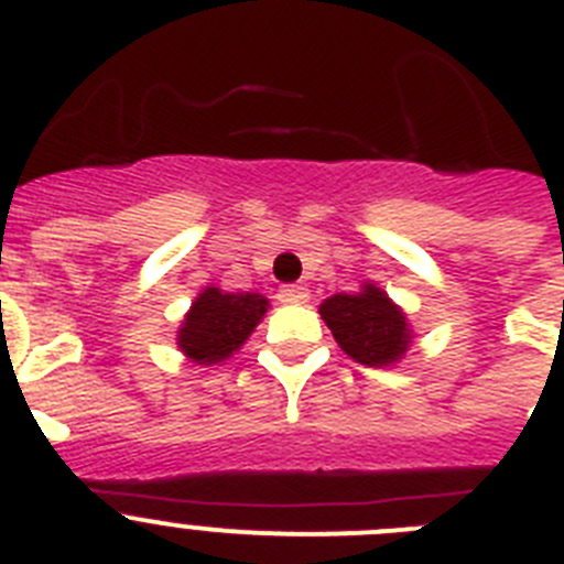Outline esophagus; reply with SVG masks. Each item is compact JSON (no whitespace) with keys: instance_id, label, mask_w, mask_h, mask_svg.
Instances as JSON below:
<instances>
[{"instance_id":"obj_1","label":"esophagus","mask_w":564,"mask_h":564,"mask_svg":"<svg viewBox=\"0 0 564 564\" xmlns=\"http://www.w3.org/2000/svg\"><path fill=\"white\" fill-rule=\"evenodd\" d=\"M276 299L282 305H305L307 299H311V291L305 285H285L276 293Z\"/></svg>"}]
</instances>
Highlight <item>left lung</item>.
<instances>
[{"mask_svg":"<svg viewBox=\"0 0 564 564\" xmlns=\"http://www.w3.org/2000/svg\"><path fill=\"white\" fill-rule=\"evenodd\" d=\"M333 338L347 356L367 367H392L412 347L410 318L376 282L358 293H336L318 305Z\"/></svg>","mask_w":564,"mask_h":564,"instance_id":"8db88e82","label":"left lung"}]
</instances>
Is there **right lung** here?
Masks as SVG:
<instances>
[{
    "mask_svg": "<svg viewBox=\"0 0 564 564\" xmlns=\"http://www.w3.org/2000/svg\"><path fill=\"white\" fill-rule=\"evenodd\" d=\"M271 302L262 293H228L220 288H203L183 316L177 347L194 364H220L248 341L262 322Z\"/></svg>",
    "mask_w": 564,
    "mask_h": 564,
    "instance_id": "1",
    "label": "right lung"
}]
</instances>
